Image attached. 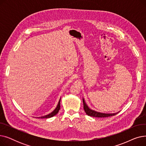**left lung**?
Returning <instances> with one entry per match:
<instances>
[{
	"mask_svg": "<svg viewBox=\"0 0 146 146\" xmlns=\"http://www.w3.org/2000/svg\"><path fill=\"white\" fill-rule=\"evenodd\" d=\"M83 108L85 110L86 113L90 117H98V118H104V117H109L113 115H115L119 112L117 113H101L96 112L95 111H94L90 109L88 106L86 105L85 100L83 98Z\"/></svg>",
	"mask_w": 146,
	"mask_h": 146,
	"instance_id": "left-lung-1",
	"label": "left lung"
}]
</instances>
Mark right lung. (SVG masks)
Instances as JSON below:
<instances>
[{
    "label": "right lung",
    "instance_id": "obj_1",
    "mask_svg": "<svg viewBox=\"0 0 146 146\" xmlns=\"http://www.w3.org/2000/svg\"><path fill=\"white\" fill-rule=\"evenodd\" d=\"M60 100H61V98L60 99V100L58 101V103L57 104V106H56V109L54 110L52 112H51L50 113L48 114V115H46L42 116V117H38V118H51L53 116L56 115L60 109Z\"/></svg>",
    "mask_w": 146,
    "mask_h": 146
}]
</instances>
